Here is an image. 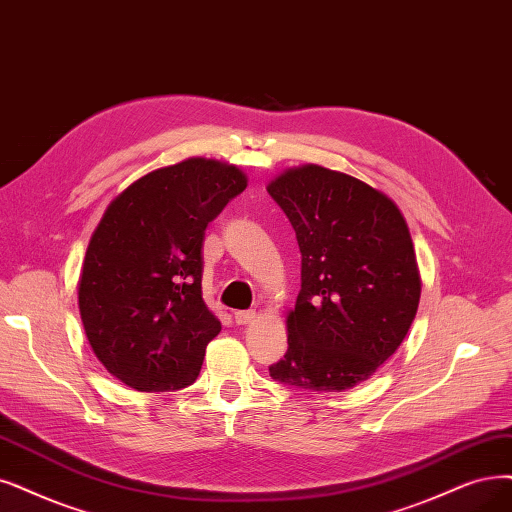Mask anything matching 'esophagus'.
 Returning <instances> with one entry per match:
<instances>
[{"label":"esophagus","mask_w":512,"mask_h":512,"mask_svg":"<svg viewBox=\"0 0 512 512\" xmlns=\"http://www.w3.org/2000/svg\"><path fill=\"white\" fill-rule=\"evenodd\" d=\"M234 318H236L238 325H251L253 320L257 318V312L255 310H240V312L234 314Z\"/></svg>","instance_id":"1"}]
</instances>
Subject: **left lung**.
Listing matches in <instances>:
<instances>
[{
    "mask_svg": "<svg viewBox=\"0 0 512 512\" xmlns=\"http://www.w3.org/2000/svg\"><path fill=\"white\" fill-rule=\"evenodd\" d=\"M268 194L301 251V291L287 314L276 382L314 392L361 384L399 350L422 278L407 221L380 189L318 164L287 168Z\"/></svg>",
    "mask_w": 512,
    "mask_h": 512,
    "instance_id": "8db88e82",
    "label": "left lung"
}]
</instances>
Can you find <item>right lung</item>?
<instances>
[{
    "instance_id": "add662e5",
    "label": "right lung",
    "mask_w": 512,
    "mask_h": 512,
    "mask_svg": "<svg viewBox=\"0 0 512 512\" xmlns=\"http://www.w3.org/2000/svg\"><path fill=\"white\" fill-rule=\"evenodd\" d=\"M246 183L234 164L187 158L151 170L105 208L78 306L92 352L122 384L166 392L196 382L221 331L202 299L204 230Z\"/></svg>"
}]
</instances>
